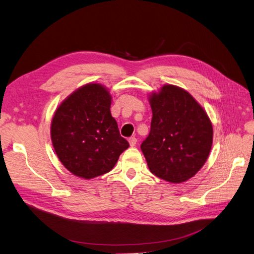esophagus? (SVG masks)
<instances>
[{"mask_svg":"<svg viewBox=\"0 0 254 254\" xmlns=\"http://www.w3.org/2000/svg\"><path fill=\"white\" fill-rule=\"evenodd\" d=\"M136 139L134 136H132V137H130L129 139V144H130V146H131V147H133V146H135L136 145Z\"/></svg>","mask_w":254,"mask_h":254,"instance_id":"esophagus-1","label":"esophagus"}]
</instances>
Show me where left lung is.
<instances>
[{"mask_svg":"<svg viewBox=\"0 0 254 254\" xmlns=\"http://www.w3.org/2000/svg\"><path fill=\"white\" fill-rule=\"evenodd\" d=\"M150 132L141 144L149 171L171 183L194 177L204 165L213 143L205 110L188 91L164 84L151 92Z\"/></svg>","mask_w":254,"mask_h":254,"instance_id":"8db88e82","label":"left lung"}]
</instances>
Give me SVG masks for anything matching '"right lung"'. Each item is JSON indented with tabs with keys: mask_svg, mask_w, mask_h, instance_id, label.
<instances>
[{
	"mask_svg": "<svg viewBox=\"0 0 254 254\" xmlns=\"http://www.w3.org/2000/svg\"><path fill=\"white\" fill-rule=\"evenodd\" d=\"M110 92L90 82L75 90L56 109L51 139L56 155L76 177L92 179L110 172L129 147L112 118Z\"/></svg>",
	"mask_w": 254,
	"mask_h": 254,
	"instance_id": "1",
	"label": "right lung"
}]
</instances>
